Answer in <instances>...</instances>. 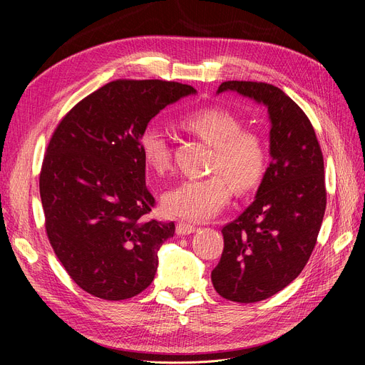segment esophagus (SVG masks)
<instances>
[{"label": "esophagus", "instance_id": "esophagus-1", "mask_svg": "<svg viewBox=\"0 0 365 365\" xmlns=\"http://www.w3.org/2000/svg\"><path fill=\"white\" fill-rule=\"evenodd\" d=\"M197 231V227L195 226H192V225H189V223H185V222H179L178 225H176V234L178 235H190V234H194Z\"/></svg>", "mask_w": 365, "mask_h": 365}]
</instances>
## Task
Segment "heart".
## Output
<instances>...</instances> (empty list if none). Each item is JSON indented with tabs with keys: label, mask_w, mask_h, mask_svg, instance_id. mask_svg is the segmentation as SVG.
<instances>
[{
	"label": "heart",
	"mask_w": 365,
	"mask_h": 365,
	"mask_svg": "<svg viewBox=\"0 0 365 365\" xmlns=\"http://www.w3.org/2000/svg\"><path fill=\"white\" fill-rule=\"evenodd\" d=\"M182 125L213 146L210 170L220 175L182 180L163 195V207L173 217L205 222L216 217L231 201V184L241 194L259 186L267 167V152L256 131L241 128V120L222 108L189 113ZM139 149L145 164L155 175L170 168V145L161 127L146 125L140 131Z\"/></svg>",
	"instance_id": "b5f03b06"
}]
</instances>
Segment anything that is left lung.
I'll return each instance as SVG.
<instances>
[{
    "label": "left lung",
    "instance_id": "left-lung-1",
    "mask_svg": "<svg viewBox=\"0 0 365 365\" xmlns=\"http://www.w3.org/2000/svg\"><path fill=\"white\" fill-rule=\"evenodd\" d=\"M235 91L267 109L269 167L255 201L223 229V253L212 272L216 292L232 302L255 303L299 277L315 247L324 219V160L304 112L278 87L226 81L217 94Z\"/></svg>",
    "mask_w": 365,
    "mask_h": 365
}]
</instances>
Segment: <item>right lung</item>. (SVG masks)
Here are the masks:
<instances>
[{
    "label": "right lung",
    "mask_w": 365,
    "mask_h": 365,
    "mask_svg": "<svg viewBox=\"0 0 365 365\" xmlns=\"http://www.w3.org/2000/svg\"><path fill=\"white\" fill-rule=\"evenodd\" d=\"M197 90L160 80H117L73 106L44 157L40 195L53 250L81 289L124 300L150 285L173 222L146 220L155 200L145 182L140 131Z\"/></svg>",
    "instance_id": "obj_1"
}]
</instances>
